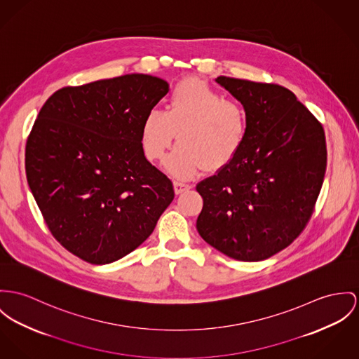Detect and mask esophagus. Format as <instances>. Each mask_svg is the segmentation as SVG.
Returning a JSON list of instances; mask_svg holds the SVG:
<instances>
[{"label":"esophagus","instance_id":"esophagus-1","mask_svg":"<svg viewBox=\"0 0 359 359\" xmlns=\"http://www.w3.org/2000/svg\"><path fill=\"white\" fill-rule=\"evenodd\" d=\"M173 189H175V194H176V195H179V194L184 193V191L190 190V189H191V186L184 184V183L175 182V183H173Z\"/></svg>","mask_w":359,"mask_h":359}]
</instances>
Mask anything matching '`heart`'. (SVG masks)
Here are the masks:
<instances>
[{
  "instance_id": "1",
  "label": "heart",
  "mask_w": 359,
  "mask_h": 359,
  "mask_svg": "<svg viewBox=\"0 0 359 359\" xmlns=\"http://www.w3.org/2000/svg\"><path fill=\"white\" fill-rule=\"evenodd\" d=\"M245 108L199 78H186L169 94L165 111H149L140 126V147L151 163L164 160L175 135L179 144L166 161L177 179H190L202 168L217 172L229 165L248 138Z\"/></svg>"
}]
</instances>
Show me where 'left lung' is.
<instances>
[{"label": "left lung", "mask_w": 359, "mask_h": 359, "mask_svg": "<svg viewBox=\"0 0 359 359\" xmlns=\"http://www.w3.org/2000/svg\"><path fill=\"white\" fill-rule=\"evenodd\" d=\"M248 113L238 157L199 182L196 229L222 254L262 261L290 246L313 215L327 168L321 123L288 88L219 76Z\"/></svg>", "instance_id": "8db88e82"}]
</instances>
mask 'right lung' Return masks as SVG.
<instances>
[{
  "mask_svg": "<svg viewBox=\"0 0 359 359\" xmlns=\"http://www.w3.org/2000/svg\"><path fill=\"white\" fill-rule=\"evenodd\" d=\"M169 84L131 74L62 87L26 144L28 186L55 241L104 265L130 254L173 201L172 182L140 147L143 117Z\"/></svg>",
  "mask_w": 359,
  "mask_h": 359,
  "instance_id": "1",
  "label": "right lung"
}]
</instances>
